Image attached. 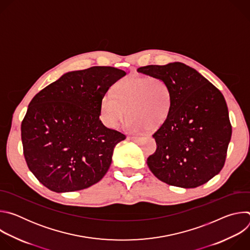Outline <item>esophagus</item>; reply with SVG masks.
I'll return each instance as SVG.
<instances>
[{"label": "esophagus", "mask_w": 250, "mask_h": 250, "mask_svg": "<svg viewBox=\"0 0 250 250\" xmlns=\"http://www.w3.org/2000/svg\"><path fill=\"white\" fill-rule=\"evenodd\" d=\"M128 139H130L132 141H135V142H139L142 139V137H139V136H128Z\"/></svg>", "instance_id": "obj_1"}]
</instances>
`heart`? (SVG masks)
I'll use <instances>...</instances> for the list:
<instances>
[{
  "mask_svg": "<svg viewBox=\"0 0 250 250\" xmlns=\"http://www.w3.org/2000/svg\"><path fill=\"white\" fill-rule=\"evenodd\" d=\"M172 108L169 84L159 77L128 76L105 94L100 105L101 120L105 126L116 128L125 122L130 130H154L168 119Z\"/></svg>",
  "mask_w": 250,
  "mask_h": 250,
  "instance_id": "b5f03b06",
  "label": "heart"
}]
</instances>
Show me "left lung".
I'll return each mask as SVG.
<instances>
[{
	"instance_id": "1",
	"label": "left lung",
	"mask_w": 250,
	"mask_h": 250,
	"mask_svg": "<svg viewBox=\"0 0 250 250\" xmlns=\"http://www.w3.org/2000/svg\"><path fill=\"white\" fill-rule=\"evenodd\" d=\"M139 73L164 79L172 92L166 122L152 135L155 152L150 171L168 185L196 188L220 173L231 137V125L221 91L194 68L173 62L147 65Z\"/></svg>"
}]
</instances>
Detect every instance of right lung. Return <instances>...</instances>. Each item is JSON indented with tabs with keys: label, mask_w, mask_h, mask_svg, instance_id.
I'll return each instance as SVG.
<instances>
[{
	"label": "right lung",
	"mask_w": 250,
	"mask_h": 250,
	"mask_svg": "<svg viewBox=\"0 0 250 250\" xmlns=\"http://www.w3.org/2000/svg\"><path fill=\"white\" fill-rule=\"evenodd\" d=\"M125 74L108 66L72 71L33 97L21 127L23 155L46 188L83 190L108 172L114 148L125 135L103 125L100 105Z\"/></svg>",
	"instance_id": "add662e5"
}]
</instances>
